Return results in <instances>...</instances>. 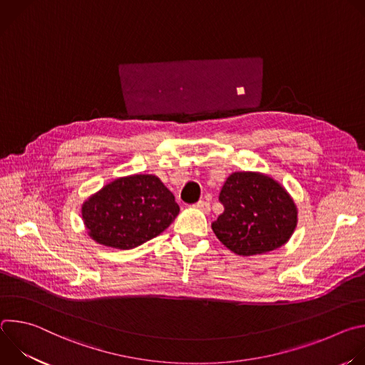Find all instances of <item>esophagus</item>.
<instances>
[{"mask_svg":"<svg viewBox=\"0 0 365 365\" xmlns=\"http://www.w3.org/2000/svg\"><path fill=\"white\" fill-rule=\"evenodd\" d=\"M193 206L196 207V210H199V211H202V212H205V214H207V212L211 211L210 203H207L206 200H199V202H196Z\"/></svg>","mask_w":365,"mask_h":365,"instance_id":"34e87169","label":"esophagus"}]
</instances>
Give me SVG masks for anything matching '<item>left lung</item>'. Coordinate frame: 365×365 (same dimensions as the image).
<instances>
[{
	"instance_id": "8db88e82",
	"label": "left lung",
	"mask_w": 365,
	"mask_h": 365,
	"mask_svg": "<svg viewBox=\"0 0 365 365\" xmlns=\"http://www.w3.org/2000/svg\"><path fill=\"white\" fill-rule=\"evenodd\" d=\"M224 212L212 222L217 238L238 255H257L284 245L297 225L287 190L258 172L231 173L220 193Z\"/></svg>"
}]
</instances>
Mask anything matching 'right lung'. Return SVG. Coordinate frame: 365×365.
Returning <instances> with one entry per match:
<instances>
[{
    "mask_svg": "<svg viewBox=\"0 0 365 365\" xmlns=\"http://www.w3.org/2000/svg\"><path fill=\"white\" fill-rule=\"evenodd\" d=\"M173 193L154 175L114 179L82 203L88 235L106 247L131 250L162 234L178 217Z\"/></svg>",
    "mask_w": 365,
    "mask_h": 365,
    "instance_id": "right-lung-1",
    "label": "right lung"
}]
</instances>
